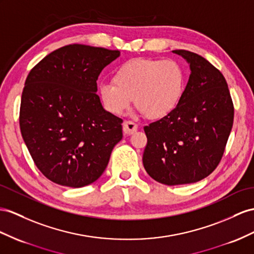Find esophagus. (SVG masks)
Listing matches in <instances>:
<instances>
[{
  "instance_id": "34e87169",
  "label": "esophagus",
  "mask_w": 254,
  "mask_h": 254,
  "mask_svg": "<svg viewBox=\"0 0 254 254\" xmlns=\"http://www.w3.org/2000/svg\"><path fill=\"white\" fill-rule=\"evenodd\" d=\"M137 127L138 126L133 121H125V123H123V132L127 135L134 134L136 131H137Z\"/></svg>"
}]
</instances>
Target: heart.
Returning <instances> with one entry per match:
<instances>
[{"label":"heart","instance_id":"b5f03b06","mask_svg":"<svg viewBox=\"0 0 254 254\" xmlns=\"http://www.w3.org/2000/svg\"><path fill=\"white\" fill-rule=\"evenodd\" d=\"M184 86L185 75L177 62L136 58L115 70L113 84H101L99 95L103 107L113 115L125 113L133 99L146 118L160 119L177 106Z\"/></svg>","mask_w":254,"mask_h":254}]
</instances>
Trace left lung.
Returning a JSON list of instances; mask_svg holds the SVG:
<instances>
[{
  "label": "left lung",
  "instance_id": "8db88e82",
  "mask_svg": "<svg viewBox=\"0 0 254 254\" xmlns=\"http://www.w3.org/2000/svg\"><path fill=\"white\" fill-rule=\"evenodd\" d=\"M174 53L190 63L191 75L173 112L144 127L142 155L149 176L167 186L197 183L216 170L234 121V104L222 73L197 54Z\"/></svg>",
  "mask_w": 254,
  "mask_h": 254
}]
</instances>
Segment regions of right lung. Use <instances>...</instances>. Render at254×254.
<instances>
[{
  "label": "right lung",
  "mask_w": 254,
  "mask_h": 254,
  "mask_svg": "<svg viewBox=\"0 0 254 254\" xmlns=\"http://www.w3.org/2000/svg\"><path fill=\"white\" fill-rule=\"evenodd\" d=\"M119 56V50L67 45L45 57L25 79L21 135L36 167L53 183H94L121 140L123 120L106 112L96 94L101 71Z\"/></svg>",
  "instance_id": "right-lung-1"
}]
</instances>
